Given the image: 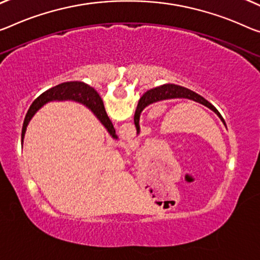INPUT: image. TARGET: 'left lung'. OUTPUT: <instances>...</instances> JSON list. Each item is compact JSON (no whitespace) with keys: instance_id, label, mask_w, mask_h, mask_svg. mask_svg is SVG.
<instances>
[{"instance_id":"1","label":"left lung","mask_w":260,"mask_h":260,"mask_svg":"<svg viewBox=\"0 0 260 260\" xmlns=\"http://www.w3.org/2000/svg\"><path fill=\"white\" fill-rule=\"evenodd\" d=\"M169 99H188V100H191V101L201 103V105L209 108L210 110H213L214 113L219 117V119L223 122V124L225 125L224 119H223V117L221 116V114L218 113V110L211 105L210 102L207 101L205 98H202L201 95H199L198 93H195V91L186 88V87L174 85V83H165V85H162L160 87H157V88H154L152 90H149L147 93L143 95L141 100H139L137 109H136V113H135V117H134L136 129H137V134L141 133L139 118H141V114L144 110V108L153 102H158V101H161V100H169Z\"/></svg>"}]
</instances>
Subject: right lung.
Segmentation results:
<instances>
[{
  "label": "right lung",
  "instance_id": "add662e5",
  "mask_svg": "<svg viewBox=\"0 0 260 260\" xmlns=\"http://www.w3.org/2000/svg\"><path fill=\"white\" fill-rule=\"evenodd\" d=\"M52 101H74L86 106L91 113L96 116L99 121L102 123V125L107 129L108 134H109L114 139L118 138L113 123H111L106 113L102 99L100 98L98 91L95 90L93 87H90L89 85H87V83L82 81H69L59 83V85L52 87V88L44 91L43 94L39 95V96L35 100L32 105L30 107L29 111H27L25 119H24L22 129V139H24L26 126L31 121V118L34 117V115L37 113L44 105H46V103Z\"/></svg>",
  "mask_w": 260,
  "mask_h": 260
}]
</instances>
